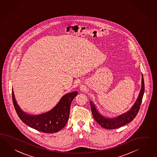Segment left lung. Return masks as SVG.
<instances>
[{
	"label": "left lung",
	"mask_w": 157,
	"mask_h": 157,
	"mask_svg": "<svg viewBox=\"0 0 157 157\" xmlns=\"http://www.w3.org/2000/svg\"><path fill=\"white\" fill-rule=\"evenodd\" d=\"M144 90H145L144 80L143 75H142L141 89L137 99L133 105V106L128 112L119 116L118 117L113 118V119H109V118H106L102 116L98 112V111H96L95 107L94 105V104L92 103L91 101H90L91 108V111H92L94 118L100 126L108 129H114L116 128H119L121 126H124L127 124L129 123L132 121H133V120L136 117V116L137 115L138 111L140 110L143 96L144 94Z\"/></svg>",
	"instance_id": "obj_1"
}]
</instances>
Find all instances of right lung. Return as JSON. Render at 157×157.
<instances>
[{
    "label": "right lung",
    "mask_w": 157,
    "mask_h": 157,
    "mask_svg": "<svg viewBox=\"0 0 157 157\" xmlns=\"http://www.w3.org/2000/svg\"><path fill=\"white\" fill-rule=\"evenodd\" d=\"M77 91L63 96L57 105L51 111L41 115H29L20 109L16 103L13 90L12 96L16 112L20 119L24 124L36 130L45 133H54L63 128L69 120L70 107Z\"/></svg>",
    "instance_id": "obj_1"
}]
</instances>
